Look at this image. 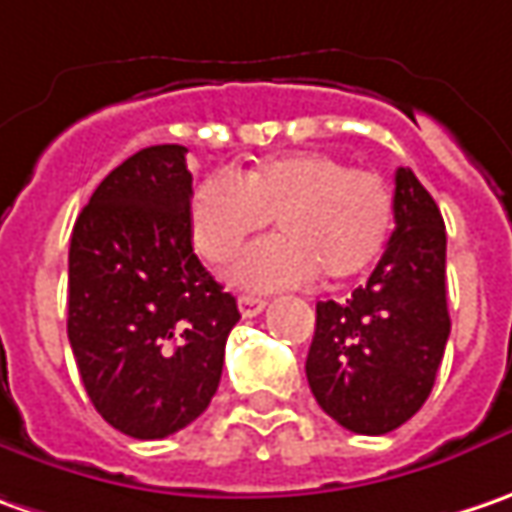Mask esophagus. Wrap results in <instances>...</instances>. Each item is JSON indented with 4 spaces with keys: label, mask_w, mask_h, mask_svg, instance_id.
Instances as JSON below:
<instances>
[{
    "label": "esophagus",
    "mask_w": 512,
    "mask_h": 512,
    "mask_svg": "<svg viewBox=\"0 0 512 512\" xmlns=\"http://www.w3.org/2000/svg\"><path fill=\"white\" fill-rule=\"evenodd\" d=\"M237 303H240L243 318H255V315H260L266 309V298H257V295H240Z\"/></svg>",
    "instance_id": "obj_1"
}]
</instances>
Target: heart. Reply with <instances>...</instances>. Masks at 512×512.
Instances as JSON below:
<instances>
[{
  "instance_id": "1",
  "label": "heart",
  "mask_w": 512,
  "mask_h": 512,
  "mask_svg": "<svg viewBox=\"0 0 512 512\" xmlns=\"http://www.w3.org/2000/svg\"><path fill=\"white\" fill-rule=\"evenodd\" d=\"M275 217L280 234L252 246L232 266L249 289H286L346 280L378 257L392 226L389 186L338 157L300 151L243 171H212L189 200L194 246L209 260L229 257Z\"/></svg>"
}]
</instances>
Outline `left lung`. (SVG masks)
<instances>
[{
	"label": "left lung",
	"mask_w": 512,
	"mask_h": 512,
	"mask_svg": "<svg viewBox=\"0 0 512 512\" xmlns=\"http://www.w3.org/2000/svg\"><path fill=\"white\" fill-rule=\"evenodd\" d=\"M395 232L344 303L321 300L306 378L341 427L384 435L424 407L450 338L447 232L430 191L395 171Z\"/></svg>",
	"instance_id": "obj_1"
}]
</instances>
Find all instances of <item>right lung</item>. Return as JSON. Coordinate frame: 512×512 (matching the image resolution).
<instances>
[{"instance_id": "right-lung-1", "label": "right lung", "mask_w": 512, "mask_h": 512, "mask_svg": "<svg viewBox=\"0 0 512 512\" xmlns=\"http://www.w3.org/2000/svg\"><path fill=\"white\" fill-rule=\"evenodd\" d=\"M183 145L117 166L79 212L68 252V341L91 404L131 438H166L212 404L237 300L191 246Z\"/></svg>"}]
</instances>
